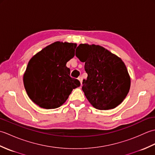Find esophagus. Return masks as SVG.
I'll list each match as a JSON object with an SVG mask.
<instances>
[{
    "label": "esophagus",
    "mask_w": 155,
    "mask_h": 155,
    "mask_svg": "<svg viewBox=\"0 0 155 155\" xmlns=\"http://www.w3.org/2000/svg\"><path fill=\"white\" fill-rule=\"evenodd\" d=\"M78 79L79 80V81L81 82V83L82 84V83H83V77H78Z\"/></svg>",
    "instance_id": "1"
}]
</instances>
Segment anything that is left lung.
<instances>
[{"label":"left lung","mask_w":155,"mask_h":155,"mask_svg":"<svg viewBox=\"0 0 155 155\" xmlns=\"http://www.w3.org/2000/svg\"><path fill=\"white\" fill-rule=\"evenodd\" d=\"M76 56L84 62L88 77L83 80L82 90L89 103L98 110H109L119 105L130 87V78L123 61L94 45H79Z\"/></svg>","instance_id":"left-lung-1"}]
</instances>
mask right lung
<instances>
[{"label": "right lung", "mask_w": 155, "mask_h": 155, "mask_svg": "<svg viewBox=\"0 0 155 155\" xmlns=\"http://www.w3.org/2000/svg\"><path fill=\"white\" fill-rule=\"evenodd\" d=\"M77 44L55 42L29 61L23 77L29 98L46 109L56 108L67 100L80 81L70 77L66 64L74 57Z\"/></svg>", "instance_id": "obj_1"}]
</instances>
